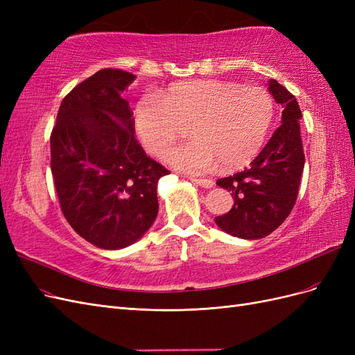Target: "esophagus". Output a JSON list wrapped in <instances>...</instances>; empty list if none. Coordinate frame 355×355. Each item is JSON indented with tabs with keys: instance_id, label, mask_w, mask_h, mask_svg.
Segmentation results:
<instances>
[{
	"instance_id": "obj_1",
	"label": "esophagus",
	"mask_w": 355,
	"mask_h": 355,
	"mask_svg": "<svg viewBox=\"0 0 355 355\" xmlns=\"http://www.w3.org/2000/svg\"><path fill=\"white\" fill-rule=\"evenodd\" d=\"M191 180L194 182V184L200 185L201 188H206V189H210L214 187V182L211 179H200V178H191Z\"/></svg>"
}]
</instances>
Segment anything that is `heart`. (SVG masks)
I'll list each match as a JSON object with an SVG mask.
<instances>
[{"label": "heart", "mask_w": 355, "mask_h": 355, "mask_svg": "<svg viewBox=\"0 0 355 355\" xmlns=\"http://www.w3.org/2000/svg\"><path fill=\"white\" fill-rule=\"evenodd\" d=\"M274 118V99L261 85L197 80L144 94L135 108V128L149 154L164 157L184 127L192 141L178 146L167 161L191 173L244 167L262 149Z\"/></svg>", "instance_id": "1"}]
</instances>
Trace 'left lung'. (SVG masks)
I'll use <instances>...</instances> for the list:
<instances>
[{
	"instance_id": "1",
	"label": "left lung",
	"mask_w": 355,
	"mask_h": 355,
	"mask_svg": "<svg viewBox=\"0 0 355 355\" xmlns=\"http://www.w3.org/2000/svg\"><path fill=\"white\" fill-rule=\"evenodd\" d=\"M268 90L284 108L282 125L249 168L216 180L220 188L232 192L234 206L214 220L225 232L245 240L263 239L286 220L296 202L305 166L299 103L275 80H270Z\"/></svg>"
}]
</instances>
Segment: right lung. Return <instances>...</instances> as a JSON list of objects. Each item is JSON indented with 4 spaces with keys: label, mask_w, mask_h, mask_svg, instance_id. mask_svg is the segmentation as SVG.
<instances>
[{
    "label": "right lung",
    "mask_w": 355,
    "mask_h": 355,
    "mask_svg": "<svg viewBox=\"0 0 355 355\" xmlns=\"http://www.w3.org/2000/svg\"><path fill=\"white\" fill-rule=\"evenodd\" d=\"M135 78L106 68L75 85L50 136L63 216L80 237L108 250L133 244L151 228L158 179L170 173L135 137L133 111L123 98Z\"/></svg>",
    "instance_id": "right-lung-1"
}]
</instances>
